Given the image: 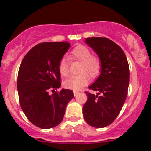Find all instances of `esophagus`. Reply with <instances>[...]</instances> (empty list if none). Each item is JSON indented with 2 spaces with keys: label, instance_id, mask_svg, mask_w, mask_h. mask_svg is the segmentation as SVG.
Segmentation results:
<instances>
[{
  "label": "esophagus",
  "instance_id": "esophagus-1",
  "mask_svg": "<svg viewBox=\"0 0 151 151\" xmlns=\"http://www.w3.org/2000/svg\"><path fill=\"white\" fill-rule=\"evenodd\" d=\"M79 91H74V96H77V95H78L79 94Z\"/></svg>",
  "mask_w": 151,
  "mask_h": 151
}]
</instances>
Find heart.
<instances>
[{
    "mask_svg": "<svg viewBox=\"0 0 151 151\" xmlns=\"http://www.w3.org/2000/svg\"><path fill=\"white\" fill-rule=\"evenodd\" d=\"M71 60H77L81 63L79 72L81 74L74 76L63 83L67 89L78 91L85 86L89 81V77L94 79L99 76L102 68V62L99 56L92 55L91 50L83 45H77L69 55ZM58 71L60 76L67 77L69 76L68 62L66 58H62L58 63Z\"/></svg>",
    "mask_w": 151,
    "mask_h": 151,
    "instance_id": "1",
    "label": "heart"
}]
</instances>
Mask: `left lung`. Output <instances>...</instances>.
I'll list each match as a JSON object with an SVG mask.
<instances>
[{"label":"left lung","mask_w":151,"mask_h":151,"mask_svg":"<svg viewBox=\"0 0 151 151\" xmlns=\"http://www.w3.org/2000/svg\"><path fill=\"white\" fill-rule=\"evenodd\" d=\"M88 44L97 53L102 62L99 77L86 91L88 100L83 108L88 124L104 128L118 117L126 101L129 84V66L124 52L107 38H87Z\"/></svg>","instance_id":"1"}]
</instances>
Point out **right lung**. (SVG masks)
<instances>
[{
  "label": "right lung",
  "mask_w": 151,
  "mask_h": 151,
  "mask_svg": "<svg viewBox=\"0 0 151 151\" xmlns=\"http://www.w3.org/2000/svg\"><path fill=\"white\" fill-rule=\"evenodd\" d=\"M69 47L66 42L39 44L27 53L19 66V104L27 118L41 129H50L61 123L66 105L74 97L71 90L55 91L61 85L58 63Z\"/></svg>",
  "instance_id": "add662e5"
}]
</instances>
